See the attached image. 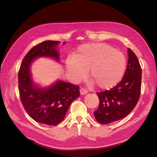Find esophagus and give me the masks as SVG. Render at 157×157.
<instances>
[{
    "label": "esophagus",
    "mask_w": 157,
    "mask_h": 157,
    "mask_svg": "<svg viewBox=\"0 0 157 157\" xmlns=\"http://www.w3.org/2000/svg\"><path fill=\"white\" fill-rule=\"evenodd\" d=\"M87 93H88L87 90H86L85 89H84V88H80V94L81 95V96H84V95L86 94Z\"/></svg>",
    "instance_id": "obj_1"
}]
</instances>
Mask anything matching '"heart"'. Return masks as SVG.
<instances>
[{"mask_svg":"<svg viewBox=\"0 0 157 157\" xmlns=\"http://www.w3.org/2000/svg\"><path fill=\"white\" fill-rule=\"evenodd\" d=\"M65 67L71 80L75 83L81 81L89 71L98 86L102 90L115 87L122 79L126 60L121 52L105 44H85L79 46L72 58L65 61Z\"/></svg>","mask_w":157,"mask_h":157,"instance_id":"1","label":"heart"}]
</instances>
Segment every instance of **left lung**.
<instances>
[{
  "label": "left lung",
  "instance_id": "1",
  "mask_svg": "<svg viewBox=\"0 0 157 157\" xmlns=\"http://www.w3.org/2000/svg\"><path fill=\"white\" fill-rule=\"evenodd\" d=\"M128 65L124 77L116 86L97 93L99 105L94 112L96 121L102 124L126 117L139 100L141 92V69L135 54L128 48Z\"/></svg>",
  "mask_w": 157,
  "mask_h": 157
}]
</instances>
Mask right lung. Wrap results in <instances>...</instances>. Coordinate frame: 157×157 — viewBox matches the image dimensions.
I'll use <instances>...</instances> for the list:
<instances>
[{
  "instance_id": "add662e5",
  "label": "right lung",
  "mask_w": 157,
  "mask_h": 157,
  "mask_svg": "<svg viewBox=\"0 0 157 157\" xmlns=\"http://www.w3.org/2000/svg\"><path fill=\"white\" fill-rule=\"evenodd\" d=\"M59 41L46 40L33 47L25 56L18 73L19 91L25 111L36 122L50 126L62 121L71 103L80 96L79 86L63 80L42 87L33 79L31 67L35 59L49 58L59 62Z\"/></svg>"
}]
</instances>
